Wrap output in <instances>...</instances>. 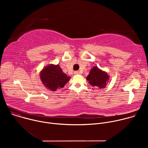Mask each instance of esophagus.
<instances>
[{
	"mask_svg": "<svg viewBox=\"0 0 148 148\" xmlns=\"http://www.w3.org/2000/svg\"><path fill=\"white\" fill-rule=\"evenodd\" d=\"M74 74L75 75H77V74H79V72L78 71H74Z\"/></svg>",
	"mask_w": 148,
	"mask_h": 148,
	"instance_id": "34e87169",
	"label": "esophagus"
}]
</instances>
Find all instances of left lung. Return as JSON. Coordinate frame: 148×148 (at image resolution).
Listing matches in <instances>:
<instances>
[{
  "mask_svg": "<svg viewBox=\"0 0 148 148\" xmlns=\"http://www.w3.org/2000/svg\"><path fill=\"white\" fill-rule=\"evenodd\" d=\"M86 79L92 87H98L99 89L105 88L110 79V75L107 72L99 69L97 66H94Z\"/></svg>",
  "mask_w": 148,
  "mask_h": 148,
  "instance_id": "left-lung-1",
  "label": "left lung"
}]
</instances>
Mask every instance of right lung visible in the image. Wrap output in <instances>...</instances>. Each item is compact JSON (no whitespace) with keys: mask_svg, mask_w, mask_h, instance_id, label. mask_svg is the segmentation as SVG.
Returning a JSON list of instances; mask_svg holds the SVG:
<instances>
[{"mask_svg":"<svg viewBox=\"0 0 148 148\" xmlns=\"http://www.w3.org/2000/svg\"><path fill=\"white\" fill-rule=\"evenodd\" d=\"M40 79L49 90L56 91L64 87L71 77L63 73L58 64H50L42 69L40 73Z\"/></svg>","mask_w":148,"mask_h":148,"instance_id":"1","label":"right lung"}]
</instances>
